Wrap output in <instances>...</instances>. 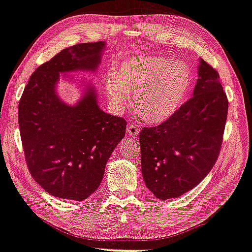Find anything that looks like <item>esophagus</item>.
<instances>
[{
	"instance_id": "34e87169",
	"label": "esophagus",
	"mask_w": 252,
	"mask_h": 252,
	"mask_svg": "<svg viewBox=\"0 0 252 252\" xmlns=\"http://www.w3.org/2000/svg\"><path fill=\"white\" fill-rule=\"evenodd\" d=\"M127 133L129 134V136H136L139 133V128L134 123H130L129 125L127 126Z\"/></svg>"
}]
</instances>
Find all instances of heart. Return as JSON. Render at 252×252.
I'll return each instance as SVG.
<instances>
[{
    "instance_id": "1",
    "label": "heart",
    "mask_w": 252,
    "mask_h": 252,
    "mask_svg": "<svg viewBox=\"0 0 252 252\" xmlns=\"http://www.w3.org/2000/svg\"><path fill=\"white\" fill-rule=\"evenodd\" d=\"M106 77L110 99L124 106L135 94L136 111L143 121L158 124L169 119L185 102L192 75L187 65L169 57L139 56L122 62Z\"/></svg>"
}]
</instances>
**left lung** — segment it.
<instances>
[{
    "instance_id": "1",
    "label": "left lung",
    "mask_w": 252,
    "mask_h": 252,
    "mask_svg": "<svg viewBox=\"0 0 252 252\" xmlns=\"http://www.w3.org/2000/svg\"><path fill=\"white\" fill-rule=\"evenodd\" d=\"M199 62L191 98L169 119L139 133L143 178L162 200L195 188L214 166L222 148L229 100L218 71Z\"/></svg>"
}]
</instances>
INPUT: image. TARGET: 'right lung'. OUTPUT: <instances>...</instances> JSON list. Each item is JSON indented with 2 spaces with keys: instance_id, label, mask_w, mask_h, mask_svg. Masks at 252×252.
Here are the masks:
<instances>
[{
  "instance_id": "1",
  "label": "right lung",
  "mask_w": 252,
  "mask_h": 252,
  "mask_svg": "<svg viewBox=\"0 0 252 252\" xmlns=\"http://www.w3.org/2000/svg\"><path fill=\"white\" fill-rule=\"evenodd\" d=\"M103 47L96 41L63 49L36 68L19 101L26 163L33 180L54 197L81 202L92 195L125 136L127 122L103 113L92 88L76 106L64 103L55 92L61 72L95 69Z\"/></svg>"
}]
</instances>
